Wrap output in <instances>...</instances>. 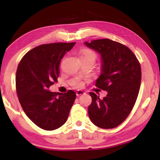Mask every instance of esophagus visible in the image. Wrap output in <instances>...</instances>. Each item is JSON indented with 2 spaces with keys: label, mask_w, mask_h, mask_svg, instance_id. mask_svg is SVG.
<instances>
[{
  "label": "esophagus",
  "mask_w": 160,
  "mask_h": 160,
  "mask_svg": "<svg viewBox=\"0 0 160 160\" xmlns=\"http://www.w3.org/2000/svg\"><path fill=\"white\" fill-rule=\"evenodd\" d=\"M84 94H85V92H84V91H82V90H77V92H76V95H77V96L84 95Z\"/></svg>",
  "instance_id": "esophagus-1"
}]
</instances>
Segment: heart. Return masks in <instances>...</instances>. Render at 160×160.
<instances>
[{
    "instance_id": "heart-1",
    "label": "heart",
    "mask_w": 160,
    "mask_h": 160,
    "mask_svg": "<svg viewBox=\"0 0 160 160\" xmlns=\"http://www.w3.org/2000/svg\"><path fill=\"white\" fill-rule=\"evenodd\" d=\"M84 56L92 57V58H93L94 59L95 58V54L92 51H91V50H89V49H85L82 52V55H81V57H84ZM75 84H76V87H82V83L81 82H78Z\"/></svg>"
}]
</instances>
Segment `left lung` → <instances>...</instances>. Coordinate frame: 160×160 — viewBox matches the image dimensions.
Masks as SVG:
<instances>
[{
  "label": "left lung",
  "mask_w": 160,
  "mask_h": 160,
  "mask_svg": "<svg viewBox=\"0 0 160 160\" xmlns=\"http://www.w3.org/2000/svg\"><path fill=\"white\" fill-rule=\"evenodd\" d=\"M84 44L100 54L101 68L95 85L107 92L103 99L89 92V119L99 128H114L125 120L136 101L141 86V65L128 47L110 39L86 41Z\"/></svg>",
  "instance_id": "obj_1"
}]
</instances>
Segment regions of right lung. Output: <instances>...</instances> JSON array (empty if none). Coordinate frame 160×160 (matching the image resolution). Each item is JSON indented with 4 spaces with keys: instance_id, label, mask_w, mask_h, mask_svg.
I'll use <instances>...</instances> for the list:
<instances>
[{
    "instance_id": "1",
    "label": "right lung",
    "mask_w": 160,
    "mask_h": 160,
    "mask_svg": "<svg viewBox=\"0 0 160 160\" xmlns=\"http://www.w3.org/2000/svg\"><path fill=\"white\" fill-rule=\"evenodd\" d=\"M76 42L40 45L28 52L19 63L16 89L22 108L39 128L56 130L67 121L76 93H54L49 90L60 74V63Z\"/></svg>"
}]
</instances>
